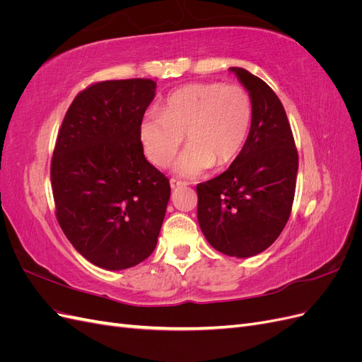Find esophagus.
<instances>
[{
  "instance_id": "obj_1",
  "label": "esophagus",
  "mask_w": 362,
  "mask_h": 362,
  "mask_svg": "<svg viewBox=\"0 0 362 362\" xmlns=\"http://www.w3.org/2000/svg\"><path fill=\"white\" fill-rule=\"evenodd\" d=\"M170 187L172 189H178V187H181V185H184V182L182 181H178V180H175V178H170Z\"/></svg>"
}]
</instances>
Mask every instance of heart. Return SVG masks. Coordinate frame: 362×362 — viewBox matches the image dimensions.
<instances>
[{
	"instance_id": "1",
	"label": "heart",
	"mask_w": 362,
	"mask_h": 362,
	"mask_svg": "<svg viewBox=\"0 0 362 362\" xmlns=\"http://www.w3.org/2000/svg\"><path fill=\"white\" fill-rule=\"evenodd\" d=\"M252 124V101L240 86L221 83L189 84L164 101L160 115L148 113L139 137L148 160L158 168L177 154L184 141L190 145L173 163L178 177L196 178L214 163L225 166L242 152Z\"/></svg>"
}]
</instances>
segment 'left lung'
Wrapping results in <instances>:
<instances>
[{"label": "left lung", "mask_w": 362, "mask_h": 362, "mask_svg": "<svg viewBox=\"0 0 362 362\" xmlns=\"http://www.w3.org/2000/svg\"><path fill=\"white\" fill-rule=\"evenodd\" d=\"M252 101V124L238 157L222 175L198 184V222L206 242L228 257L266 250L286 226L294 199L298 151L286 110L270 87L229 68Z\"/></svg>", "instance_id": "left-lung-1"}]
</instances>
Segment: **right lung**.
<instances>
[{"instance_id":"1","label":"right lung","mask_w":362,"mask_h":362,"mask_svg":"<svg viewBox=\"0 0 362 362\" xmlns=\"http://www.w3.org/2000/svg\"><path fill=\"white\" fill-rule=\"evenodd\" d=\"M152 80L96 83L76 95L51 161L57 221L75 250L124 270L157 246L169 180L145 158L139 127L156 98Z\"/></svg>"}]
</instances>
